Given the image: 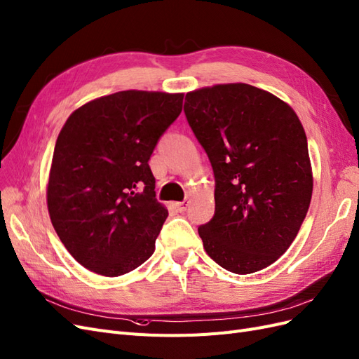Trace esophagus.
<instances>
[{
  "label": "esophagus",
  "instance_id": "esophagus-1",
  "mask_svg": "<svg viewBox=\"0 0 359 359\" xmlns=\"http://www.w3.org/2000/svg\"><path fill=\"white\" fill-rule=\"evenodd\" d=\"M173 206H175V210L178 211V212H184L187 210V206H189V201H182V202H175L173 203Z\"/></svg>",
  "mask_w": 359,
  "mask_h": 359
}]
</instances>
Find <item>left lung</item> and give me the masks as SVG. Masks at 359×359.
Wrapping results in <instances>:
<instances>
[{
    "label": "left lung",
    "instance_id": "8db88e82",
    "mask_svg": "<svg viewBox=\"0 0 359 359\" xmlns=\"http://www.w3.org/2000/svg\"><path fill=\"white\" fill-rule=\"evenodd\" d=\"M186 100L215 178L214 217L198 229L205 252L231 273H256L286 252L307 215L306 132L287 103L248 83L206 86Z\"/></svg>",
    "mask_w": 359,
    "mask_h": 359
}]
</instances>
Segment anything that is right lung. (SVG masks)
<instances>
[{
    "label": "right lung",
    "instance_id": "right-lung-1",
    "mask_svg": "<svg viewBox=\"0 0 359 359\" xmlns=\"http://www.w3.org/2000/svg\"><path fill=\"white\" fill-rule=\"evenodd\" d=\"M184 94L119 91L76 109L61 128L48 182L53 229L78 262L118 277L151 257L168 210L148 160Z\"/></svg>",
    "mask_w": 359,
    "mask_h": 359
}]
</instances>
